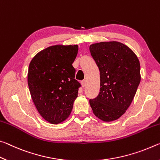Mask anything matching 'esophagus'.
I'll use <instances>...</instances> for the list:
<instances>
[{
	"label": "esophagus",
	"instance_id": "1",
	"mask_svg": "<svg viewBox=\"0 0 160 160\" xmlns=\"http://www.w3.org/2000/svg\"><path fill=\"white\" fill-rule=\"evenodd\" d=\"M82 86L83 87H85V86H86V81H82Z\"/></svg>",
	"mask_w": 160,
	"mask_h": 160
}]
</instances>
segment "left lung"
<instances>
[{
	"label": "left lung",
	"mask_w": 160,
	"mask_h": 160,
	"mask_svg": "<svg viewBox=\"0 0 160 160\" xmlns=\"http://www.w3.org/2000/svg\"><path fill=\"white\" fill-rule=\"evenodd\" d=\"M91 54L100 71V92L89 101L93 114L104 122L123 115L140 84V65L138 57L125 44L101 42L89 46Z\"/></svg>",
	"instance_id": "obj_1"
}]
</instances>
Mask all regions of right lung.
<instances>
[{"label":"right lung","instance_id":"add662e5","mask_svg":"<svg viewBox=\"0 0 160 160\" xmlns=\"http://www.w3.org/2000/svg\"><path fill=\"white\" fill-rule=\"evenodd\" d=\"M78 45H56L39 52L28 68V83L31 97L40 116L52 124L68 118L78 97L81 84L72 66Z\"/></svg>","mask_w":160,"mask_h":160}]
</instances>
